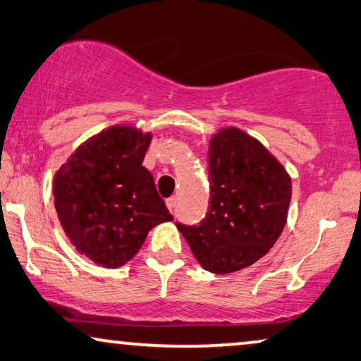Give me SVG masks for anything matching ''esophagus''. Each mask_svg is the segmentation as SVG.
I'll return each instance as SVG.
<instances>
[{"mask_svg":"<svg viewBox=\"0 0 361 361\" xmlns=\"http://www.w3.org/2000/svg\"><path fill=\"white\" fill-rule=\"evenodd\" d=\"M175 206H176V200H175V197H173V196L169 197V200H166V207H169L170 212L175 211Z\"/></svg>","mask_w":361,"mask_h":361,"instance_id":"obj_1","label":"esophagus"}]
</instances>
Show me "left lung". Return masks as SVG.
Returning a JSON list of instances; mask_svg holds the SVG:
<instances>
[{
    "instance_id": "obj_1",
    "label": "left lung",
    "mask_w": 361,
    "mask_h": 361,
    "mask_svg": "<svg viewBox=\"0 0 361 361\" xmlns=\"http://www.w3.org/2000/svg\"><path fill=\"white\" fill-rule=\"evenodd\" d=\"M209 209L196 226L176 222L192 255L216 275L250 267L286 224L291 178L280 161L240 129H222L207 154Z\"/></svg>"
}]
</instances>
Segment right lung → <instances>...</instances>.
<instances>
[{"instance_id": "1", "label": "right lung", "mask_w": 361, "mask_h": 361, "mask_svg": "<svg viewBox=\"0 0 361 361\" xmlns=\"http://www.w3.org/2000/svg\"><path fill=\"white\" fill-rule=\"evenodd\" d=\"M150 134L103 130L70 157L54 180L55 209L80 253L101 267L124 265L157 224L173 221L142 165Z\"/></svg>"}]
</instances>
